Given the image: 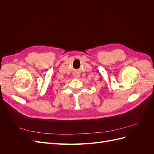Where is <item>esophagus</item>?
<instances>
[{
  "instance_id": "1",
  "label": "esophagus",
  "mask_w": 154,
  "mask_h": 154,
  "mask_svg": "<svg viewBox=\"0 0 154 154\" xmlns=\"http://www.w3.org/2000/svg\"><path fill=\"white\" fill-rule=\"evenodd\" d=\"M74 77H75V78H78L79 75H78V74H75V76H74Z\"/></svg>"
}]
</instances>
